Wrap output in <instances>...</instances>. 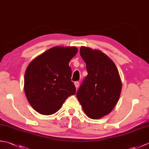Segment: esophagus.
Segmentation results:
<instances>
[{
  "label": "esophagus",
  "instance_id": "obj_1",
  "mask_svg": "<svg viewBox=\"0 0 149 149\" xmlns=\"http://www.w3.org/2000/svg\"><path fill=\"white\" fill-rule=\"evenodd\" d=\"M74 85H75V88H78V86H79V83L78 81H77V82H75V83H74Z\"/></svg>",
  "mask_w": 149,
  "mask_h": 149
}]
</instances>
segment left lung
I'll use <instances>...</instances> for the list:
<instances>
[{"label":"left lung","instance_id":"1","mask_svg":"<svg viewBox=\"0 0 149 149\" xmlns=\"http://www.w3.org/2000/svg\"><path fill=\"white\" fill-rule=\"evenodd\" d=\"M80 54L86 63L88 75L76 96L88 117L100 119L118 102L121 79L115 63L101 50L81 46Z\"/></svg>","mask_w":149,"mask_h":149}]
</instances>
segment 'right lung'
Masks as SVG:
<instances>
[{
	"label": "right lung",
	"mask_w": 149,
	"mask_h": 149,
	"mask_svg": "<svg viewBox=\"0 0 149 149\" xmlns=\"http://www.w3.org/2000/svg\"><path fill=\"white\" fill-rule=\"evenodd\" d=\"M77 52L76 47H54L28 65L24 76V91L36 111L43 115H52L69 96L75 94L69 62Z\"/></svg>",
	"instance_id": "add662e5"
}]
</instances>
